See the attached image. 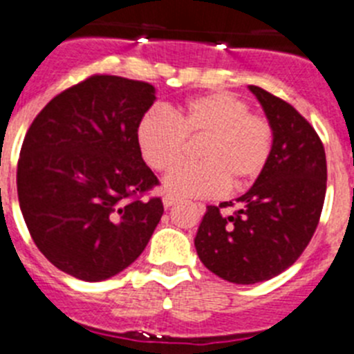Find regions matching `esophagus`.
I'll use <instances>...</instances> for the list:
<instances>
[{
  "label": "esophagus",
  "mask_w": 354,
  "mask_h": 354,
  "mask_svg": "<svg viewBox=\"0 0 354 354\" xmlns=\"http://www.w3.org/2000/svg\"><path fill=\"white\" fill-rule=\"evenodd\" d=\"M178 201H180V197H178V196H173V194H165V196H164V206H165V208H171L173 205H176Z\"/></svg>",
  "instance_id": "esophagus-1"
}]
</instances>
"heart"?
<instances>
[{
	"label": "heart",
	"mask_w": 354,
	"mask_h": 354,
	"mask_svg": "<svg viewBox=\"0 0 354 354\" xmlns=\"http://www.w3.org/2000/svg\"><path fill=\"white\" fill-rule=\"evenodd\" d=\"M203 162L180 164L164 185L187 197L216 196L227 187L243 189L256 181L273 149V127L266 116L250 113L247 102L232 93L203 95L167 114L151 109L136 132L139 151L149 167L167 171L181 158L187 139H201Z\"/></svg>",
	"instance_id": "b5f03b06"
}]
</instances>
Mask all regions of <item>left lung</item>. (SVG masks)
<instances>
[{
  "label": "left lung",
  "instance_id": "left-lung-1",
  "mask_svg": "<svg viewBox=\"0 0 354 354\" xmlns=\"http://www.w3.org/2000/svg\"><path fill=\"white\" fill-rule=\"evenodd\" d=\"M248 88L273 127L272 157L232 215L221 213L232 203L206 208L194 240L206 268L234 284L289 268L314 236L326 194V155L314 127L282 98Z\"/></svg>",
  "mask_w": 354,
  "mask_h": 354
}]
</instances>
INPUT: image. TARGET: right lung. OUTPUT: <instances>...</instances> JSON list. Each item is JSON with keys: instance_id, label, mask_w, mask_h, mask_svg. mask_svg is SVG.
I'll return each mask as SVG.
<instances>
[{"instance_id": "obj_1", "label": "right lung", "mask_w": 354, "mask_h": 354, "mask_svg": "<svg viewBox=\"0 0 354 354\" xmlns=\"http://www.w3.org/2000/svg\"><path fill=\"white\" fill-rule=\"evenodd\" d=\"M149 82L95 74L44 107L22 142L17 196L38 250L62 272L98 282L142 254L160 222L158 178L142 160L138 125Z\"/></svg>"}]
</instances>
